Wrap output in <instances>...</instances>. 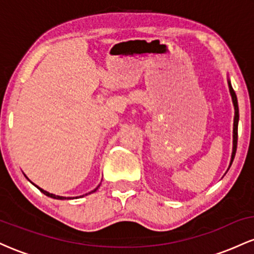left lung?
I'll return each mask as SVG.
<instances>
[{
    "instance_id": "1",
    "label": "left lung",
    "mask_w": 254,
    "mask_h": 254,
    "mask_svg": "<svg viewBox=\"0 0 254 254\" xmlns=\"http://www.w3.org/2000/svg\"><path fill=\"white\" fill-rule=\"evenodd\" d=\"M228 87L230 95H232L233 105H234L235 110V116H234V127H233V151H232V159H230V166H232L233 160H234L235 153H237V144H238V123H239V106H238V99L237 94H235L234 89H233L230 81H228Z\"/></svg>"
}]
</instances>
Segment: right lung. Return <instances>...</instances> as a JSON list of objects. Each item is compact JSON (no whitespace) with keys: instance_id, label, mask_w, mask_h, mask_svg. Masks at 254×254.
Here are the masks:
<instances>
[{"instance_id":"add662e5","label":"right lung","mask_w":254,"mask_h":254,"mask_svg":"<svg viewBox=\"0 0 254 254\" xmlns=\"http://www.w3.org/2000/svg\"><path fill=\"white\" fill-rule=\"evenodd\" d=\"M34 186H36L37 189H39V190L42 191L43 193L45 194V196H48V197H51V198H55V199H72V198H74V197H62V196H56V194H54V193H50V192H48V191L43 190V189H40L39 186H37V185H34ZM99 186H100V185H99ZM99 186H98V188H99ZM98 188H97V189H94V190H93V191L88 192V194H89V193H93V192H95V191H97V190H98ZM80 197H81V196H80ZM82 197H83V196H82ZM75 198H77V197H75Z\"/></svg>"}]
</instances>
